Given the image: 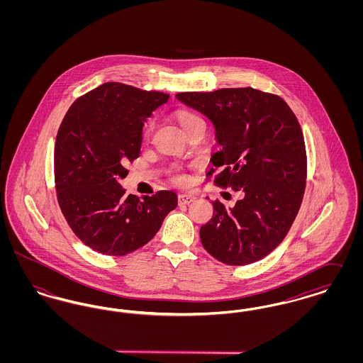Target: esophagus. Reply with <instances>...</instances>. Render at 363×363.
I'll list each match as a JSON object with an SVG mask.
<instances>
[{"mask_svg":"<svg viewBox=\"0 0 363 363\" xmlns=\"http://www.w3.org/2000/svg\"><path fill=\"white\" fill-rule=\"evenodd\" d=\"M196 200V196L193 193H182L178 196V201L179 204H190Z\"/></svg>","mask_w":363,"mask_h":363,"instance_id":"obj_1","label":"esophagus"}]
</instances>
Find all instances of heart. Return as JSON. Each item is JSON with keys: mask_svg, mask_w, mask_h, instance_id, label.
Masks as SVG:
<instances>
[{"mask_svg": "<svg viewBox=\"0 0 363 363\" xmlns=\"http://www.w3.org/2000/svg\"><path fill=\"white\" fill-rule=\"evenodd\" d=\"M175 118H177L178 123L181 125V128L185 130V133H188L190 129H193L194 126L203 123L200 117H197L196 114H193L191 111H188V110H181V111H178V113L175 114ZM150 132H151V126L147 128L145 135H150ZM173 178L174 181L178 182V184H185V182L188 181L186 174L181 173V172H178V170H174Z\"/></svg>", "mask_w": 363, "mask_h": 363, "instance_id": "b5f03b06", "label": "heart"}]
</instances>
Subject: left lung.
Segmentation results:
<instances>
[{
    "label": "left lung",
    "mask_w": 363,
    "mask_h": 363,
    "mask_svg": "<svg viewBox=\"0 0 363 363\" xmlns=\"http://www.w3.org/2000/svg\"><path fill=\"white\" fill-rule=\"evenodd\" d=\"M175 98L204 114L220 150L211 156L218 186L241 191L234 207L212 201L201 225L208 253L227 265H247L284 240L306 186V150L301 125L280 96L252 86L179 92Z\"/></svg>",
    "instance_id": "1"
}]
</instances>
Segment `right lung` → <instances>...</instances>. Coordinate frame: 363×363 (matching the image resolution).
<instances>
[{
	"label": "right lung",
	"mask_w": 363,
	"mask_h": 363,
	"mask_svg": "<svg viewBox=\"0 0 363 363\" xmlns=\"http://www.w3.org/2000/svg\"><path fill=\"white\" fill-rule=\"evenodd\" d=\"M170 95L104 83L76 99L54 148L60 208L77 238L106 256H125L155 237L178 197L170 190L126 196L120 181L140 155L143 125Z\"/></svg>",
	"instance_id": "right-lung-1"
}]
</instances>
